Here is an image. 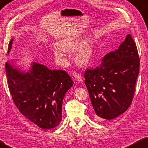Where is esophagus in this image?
Returning a JSON list of instances; mask_svg holds the SVG:
<instances>
[{
  "label": "esophagus",
  "instance_id": "34e87169",
  "mask_svg": "<svg viewBox=\"0 0 148 148\" xmlns=\"http://www.w3.org/2000/svg\"><path fill=\"white\" fill-rule=\"evenodd\" d=\"M72 76H73V77L78 82H80V83L83 82L82 78L81 77L80 75H79V74H78V73H77V72H73V74H72Z\"/></svg>",
  "mask_w": 148,
  "mask_h": 148
}]
</instances>
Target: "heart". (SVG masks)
I'll return each instance as SVG.
<instances>
[{
  "instance_id": "heart-1",
  "label": "heart",
  "mask_w": 148,
  "mask_h": 148,
  "mask_svg": "<svg viewBox=\"0 0 148 148\" xmlns=\"http://www.w3.org/2000/svg\"><path fill=\"white\" fill-rule=\"evenodd\" d=\"M77 44V40L74 36L66 37L61 40L58 45L54 47V52L56 59L62 64L67 62L68 53ZM74 59L81 65H86L90 62L94 54L93 45L90 40H87L78 45L74 51Z\"/></svg>"
}]
</instances>
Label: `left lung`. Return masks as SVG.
<instances>
[{
    "label": "left lung",
    "mask_w": 148,
    "mask_h": 148,
    "mask_svg": "<svg viewBox=\"0 0 148 148\" xmlns=\"http://www.w3.org/2000/svg\"><path fill=\"white\" fill-rule=\"evenodd\" d=\"M139 65L136 44L128 34L117 49L105 55L99 66L86 70L85 83L97 119H113L129 108Z\"/></svg>",
    "instance_id": "8db88e82"
}]
</instances>
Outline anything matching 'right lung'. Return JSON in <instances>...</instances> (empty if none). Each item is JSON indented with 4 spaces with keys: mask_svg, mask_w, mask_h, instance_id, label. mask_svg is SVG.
<instances>
[{
    "mask_svg": "<svg viewBox=\"0 0 148 148\" xmlns=\"http://www.w3.org/2000/svg\"><path fill=\"white\" fill-rule=\"evenodd\" d=\"M10 42L8 53L12 48ZM5 63L8 85L20 113L42 129L58 126L62 119V103L66 92L73 86L64 71L51 70L40 63H31L27 72L13 63Z\"/></svg>",
    "mask_w": 148,
    "mask_h": 148,
    "instance_id": "1",
    "label": "right lung"
}]
</instances>
